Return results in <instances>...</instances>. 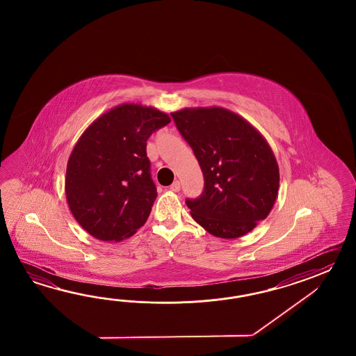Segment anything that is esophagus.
<instances>
[{
	"instance_id": "1",
	"label": "esophagus",
	"mask_w": 356,
	"mask_h": 356,
	"mask_svg": "<svg viewBox=\"0 0 356 356\" xmlns=\"http://www.w3.org/2000/svg\"><path fill=\"white\" fill-rule=\"evenodd\" d=\"M170 191H173V192H179V191H181V181H173V183H172V186H170Z\"/></svg>"
}]
</instances>
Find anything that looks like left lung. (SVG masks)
<instances>
[{"mask_svg": "<svg viewBox=\"0 0 356 356\" xmlns=\"http://www.w3.org/2000/svg\"><path fill=\"white\" fill-rule=\"evenodd\" d=\"M204 175V191L187 198L192 218L210 234L233 239L250 233L271 211L279 167L257 129L224 108L170 113Z\"/></svg>", "mask_w": 356, "mask_h": 356, "instance_id": "left-lung-1", "label": "left lung"}]
</instances>
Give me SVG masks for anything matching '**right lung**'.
I'll return each mask as SVG.
<instances>
[{"label": "right lung", "mask_w": 356, "mask_h": 356, "mask_svg": "<svg viewBox=\"0 0 356 356\" xmlns=\"http://www.w3.org/2000/svg\"><path fill=\"white\" fill-rule=\"evenodd\" d=\"M169 122L152 106L122 104L79 138L65 188L74 218L94 238L118 242L146 222L158 196L146 141Z\"/></svg>", "instance_id": "1"}]
</instances>
